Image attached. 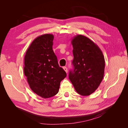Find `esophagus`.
<instances>
[{
    "instance_id": "1",
    "label": "esophagus",
    "mask_w": 128,
    "mask_h": 128,
    "mask_svg": "<svg viewBox=\"0 0 128 128\" xmlns=\"http://www.w3.org/2000/svg\"><path fill=\"white\" fill-rule=\"evenodd\" d=\"M63 69H64V70L65 71H66V73H68V68H67L66 66H64V67H63Z\"/></svg>"
}]
</instances>
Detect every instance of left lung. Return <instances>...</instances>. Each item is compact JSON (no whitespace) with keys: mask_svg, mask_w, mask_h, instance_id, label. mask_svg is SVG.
I'll return each instance as SVG.
<instances>
[{"mask_svg":"<svg viewBox=\"0 0 128 128\" xmlns=\"http://www.w3.org/2000/svg\"><path fill=\"white\" fill-rule=\"evenodd\" d=\"M74 69L69 78L79 94L88 96L96 90L104 74L105 60L100 48L86 36L77 35L71 41Z\"/></svg>","mask_w":128,"mask_h":128,"instance_id":"obj_1","label":"left lung"}]
</instances>
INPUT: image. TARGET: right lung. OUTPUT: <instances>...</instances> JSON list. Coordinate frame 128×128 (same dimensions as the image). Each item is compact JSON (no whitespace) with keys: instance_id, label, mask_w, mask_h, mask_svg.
Returning a JSON list of instances; mask_svg holds the SVG:
<instances>
[{"instance_id":"obj_1","label":"right lung","mask_w":128,"mask_h":128,"mask_svg":"<svg viewBox=\"0 0 128 128\" xmlns=\"http://www.w3.org/2000/svg\"><path fill=\"white\" fill-rule=\"evenodd\" d=\"M54 37L51 34L38 36L30 44L24 57V72L30 88L43 98L58 94L60 82L66 76L52 50Z\"/></svg>"}]
</instances>
